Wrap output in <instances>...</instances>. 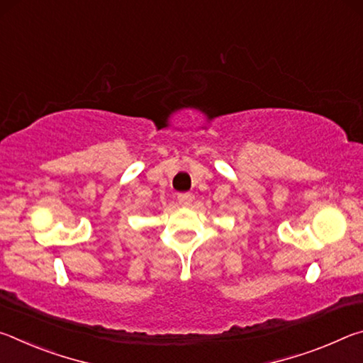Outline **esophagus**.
Returning a JSON list of instances; mask_svg holds the SVG:
<instances>
[{"mask_svg":"<svg viewBox=\"0 0 363 363\" xmlns=\"http://www.w3.org/2000/svg\"><path fill=\"white\" fill-rule=\"evenodd\" d=\"M177 200H179V205H181V206H189L190 203H192L194 196H192V194L186 192V194H179V195H177Z\"/></svg>","mask_w":363,"mask_h":363,"instance_id":"34e87169","label":"esophagus"}]
</instances>
